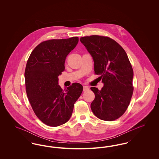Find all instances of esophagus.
Segmentation results:
<instances>
[{
	"label": "esophagus",
	"mask_w": 159,
	"mask_h": 159,
	"mask_svg": "<svg viewBox=\"0 0 159 159\" xmlns=\"http://www.w3.org/2000/svg\"><path fill=\"white\" fill-rule=\"evenodd\" d=\"M83 90L84 92H86V91H89V88L88 86H83Z\"/></svg>",
	"instance_id": "34e87169"
}]
</instances>
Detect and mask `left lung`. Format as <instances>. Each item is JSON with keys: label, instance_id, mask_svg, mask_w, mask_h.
Wrapping results in <instances>:
<instances>
[{"label": "left lung", "instance_id": "8db88e82", "mask_svg": "<svg viewBox=\"0 0 159 159\" xmlns=\"http://www.w3.org/2000/svg\"><path fill=\"white\" fill-rule=\"evenodd\" d=\"M94 61L95 75L104 84L101 91L91 87L95 99L93 113L106 121H113L125 113L132 97L134 71L123 48L111 38L98 35L80 38Z\"/></svg>", "mask_w": 159, "mask_h": 159}]
</instances>
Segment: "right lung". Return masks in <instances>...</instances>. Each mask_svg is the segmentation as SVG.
Segmentation results:
<instances>
[{
    "instance_id": "right-lung-1",
    "label": "right lung",
    "mask_w": 159,
    "mask_h": 159,
    "mask_svg": "<svg viewBox=\"0 0 159 159\" xmlns=\"http://www.w3.org/2000/svg\"><path fill=\"white\" fill-rule=\"evenodd\" d=\"M78 42V37L43 41L33 49L27 62V95L36 116L48 126L56 127L67 122L83 91L80 83H73L66 91L58 84L66 57Z\"/></svg>"
}]
</instances>
